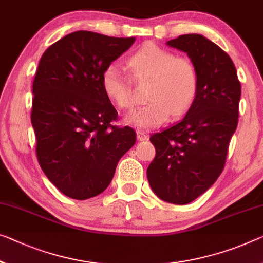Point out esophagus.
Wrapping results in <instances>:
<instances>
[{
  "instance_id": "34e87169",
  "label": "esophagus",
  "mask_w": 263,
  "mask_h": 263,
  "mask_svg": "<svg viewBox=\"0 0 263 263\" xmlns=\"http://www.w3.org/2000/svg\"><path fill=\"white\" fill-rule=\"evenodd\" d=\"M136 137H137V140L139 141H144V140H147V134H145L144 132H142V130H137L136 132Z\"/></svg>"
}]
</instances>
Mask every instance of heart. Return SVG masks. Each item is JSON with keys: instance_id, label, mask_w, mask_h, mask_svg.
Returning a JSON list of instances; mask_svg holds the SVG:
<instances>
[{"instance_id": "1", "label": "heart", "mask_w": 263, "mask_h": 263, "mask_svg": "<svg viewBox=\"0 0 263 263\" xmlns=\"http://www.w3.org/2000/svg\"><path fill=\"white\" fill-rule=\"evenodd\" d=\"M139 80H152L148 104L124 116V122L142 129L162 124L168 116H180L191 107L197 91L195 67L187 58L175 56L154 43H145L127 60ZM102 88L112 102L122 109L136 104L130 79L119 64L111 63L102 74Z\"/></svg>"}]
</instances>
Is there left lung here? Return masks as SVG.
<instances>
[{
    "instance_id": "1",
    "label": "left lung",
    "mask_w": 263,
    "mask_h": 263,
    "mask_svg": "<svg viewBox=\"0 0 263 263\" xmlns=\"http://www.w3.org/2000/svg\"><path fill=\"white\" fill-rule=\"evenodd\" d=\"M167 46L191 59L197 91L183 119L152 134L156 154L147 177L161 200L187 204L207 192L223 171L239 120L241 84L229 55L204 36L181 35Z\"/></svg>"
}]
</instances>
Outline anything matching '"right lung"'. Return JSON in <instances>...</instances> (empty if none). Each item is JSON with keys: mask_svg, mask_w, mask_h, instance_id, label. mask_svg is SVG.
Masks as SVG:
<instances>
[{"mask_svg": "<svg viewBox=\"0 0 263 263\" xmlns=\"http://www.w3.org/2000/svg\"><path fill=\"white\" fill-rule=\"evenodd\" d=\"M135 42L92 31L68 34L48 48L33 83L36 155L48 180L75 200L106 191L135 144L130 127H112L118 111L102 88L106 68Z\"/></svg>", "mask_w": 263, "mask_h": 263, "instance_id": "obj_1", "label": "right lung"}]
</instances>
